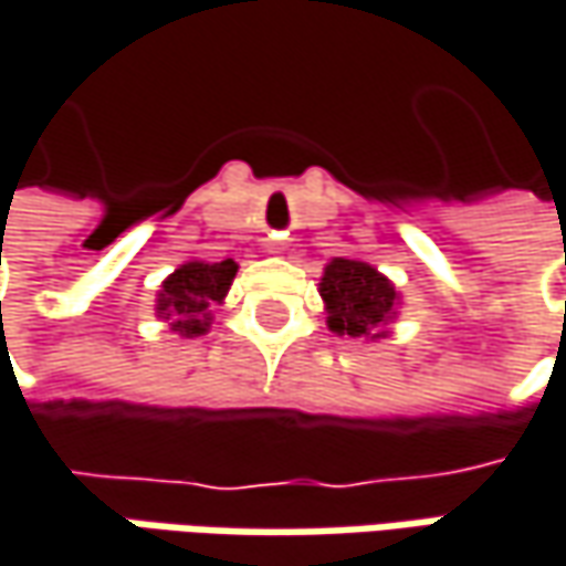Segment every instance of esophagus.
Returning a JSON list of instances; mask_svg holds the SVG:
<instances>
[{"label": "esophagus", "instance_id": "1", "mask_svg": "<svg viewBox=\"0 0 566 566\" xmlns=\"http://www.w3.org/2000/svg\"><path fill=\"white\" fill-rule=\"evenodd\" d=\"M282 250H284L282 240H279V237H272V240H269V252H282Z\"/></svg>", "mask_w": 566, "mask_h": 566}]
</instances>
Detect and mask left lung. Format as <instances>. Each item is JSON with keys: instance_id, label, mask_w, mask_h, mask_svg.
<instances>
[{"instance_id": "left-lung-1", "label": "left lung", "mask_w": 566, "mask_h": 566, "mask_svg": "<svg viewBox=\"0 0 566 566\" xmlns=\"http://www.w3.org/2000/svg\"><path fill=\"white\" fill-rule=\"evenodd\" d=\"M326 301V323L339 336H384L381 326L394 316L397 291L378 269L358 259H333L319 279Z\"/></svg>"}]
</instances>
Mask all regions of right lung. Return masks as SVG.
I'll return each mask as SVG.
<instances>
[{
  "instance_id": "right-lung-1",
  "label": "right lung",
  "mask_w": 566,
  "mask_h": 566,
  "mask_svg": "<svg viewBox=\"0 0 566 566\" xmlns=\"http://www.w3.org/2000/svg\"><path fill=\"white\" fill-rule=\"evenodd\" d=\"M237 275V262H185L176 269L159 291L156 311L182 336H198L211 323V304H220Z\"/></svg>"
}]
</instances>
